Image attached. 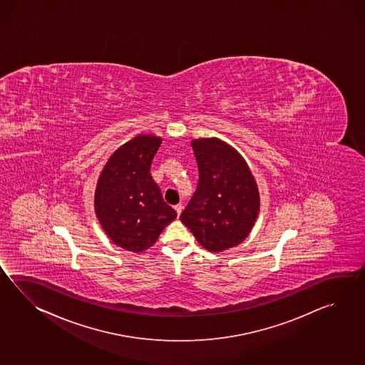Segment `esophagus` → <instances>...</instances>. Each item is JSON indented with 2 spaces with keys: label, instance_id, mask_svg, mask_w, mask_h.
<instances>
[{
  "label": "esophagus",
  "instance_id": "34e87169",
  "mask_svg": "<svg viewBox=\"0 0 365 365\" xmlns=\"http://www.w3.org/2000/svg\"><path fill=\"white\" fill-rule=\"evenodd\" d=\"M174 210L177 211V215H180L182 213V210H183V205L182 204H177V205H174Z\"/></svg>",
  "mask_w": 365,
  "mask_h": 365
}]
</instances>
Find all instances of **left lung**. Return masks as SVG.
I'll return each mask as SVG.
<instances>
[{"mask_svg": "<svg viewBox=\"0 0 365 365\" xmlns=\"http://www.w3.org/2000/svg\"><path fill=\"white\" fill-rule=\"evenodd\" d=\"M199 182L180 221L196 241L219 252L242 242L259 212V191L242 155L220 138L191 143Z\"/></svg>", "mask_w": 365, "mask_h": 365, "instance_id": "1", "label": "left lung"}]
</instances>
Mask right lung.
I'll return each mask as SVG.
<instances>
[{
  "label": "right lung",
  "instance_id": "right-lung-1",
  "mask_svg": "<svg viewBox=\"0 0 365 365\" xmlns=\"http://www.w3.org/2000/svg\"><path fill=\"white\" fill-rule=\"evenodd\" d=\"M161 141L153 135L132 138L113 152L98 179V220L108 238L128 252L149 249L177 217L150 175Z\"/></svg>",
  "mask_w": 365,
  "mask_h": 365
}]
</instances>
